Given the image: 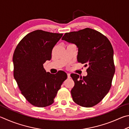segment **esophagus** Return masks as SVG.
<instances>
[{"label":"esophagus","instance_id":"34e87169","mask_svg":"<svg viewBox=\"0 0 129 129\" xmlns=\"http://www.w3.org/2000/svg\"><path fill=\"white\" fill-rule=\"evenodd\" d=\"M67 76H68V78H71V74H70L69 73H67Z\"/></svg>","mask_w":129,"mask_h":129}]
</instances>
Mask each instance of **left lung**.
Returning a JSON list of instances; mask_svg holds the SVG:
<instances>
[{"label":"left lung","instance_id":"8db88e82","mask_svg":"<svg viewBox=\"0 0 129 129\" xmlns=\"http://www.w3.org/2000/svg\"><path fill=\"white\" fill-rule=\"evenodd\" d=\"M62 40L76 45L77 61L88 66L85 77L71 74L75 83L71 90L73 100L82 107L94 106L109 92L115 72L111 42L104 35L90 28L67 33Z\"/></svg>","mask_w":129,"mask_h":129}]
</instances>
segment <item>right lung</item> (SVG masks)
I'll list each match as a JSON object with an SVG mask.
<instances>
[{
	"mask_svg": "<svg viewBox=\"0 0 129 129\" xmlns=\"http://www.w3.org/2000/svg\"><path fill=\"white\" fill-rule=\"evenodd\" d=\"M63 34L35 30L25 36L13 56L14 78L22 95L38 107L52 104L67 74L46 72L43 64L51 58L52 51Z\"/></svg>",
	"mask_w": 129,
	"mask_h": 129,
	"instance_id": "right-lung-1",
	"label": "right lung"
}]
</instances>
